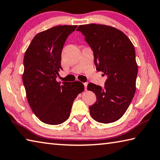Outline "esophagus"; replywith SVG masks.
I'll return each instance as SVG.
<instances>
[{"label": "esophagus", "mask_w": 160, "mask_h": 160, "mask_svg": "<svg viewBox=\"0 0 160 160\" xmlns=\"http://www.w3.org/2000/svg\"><path fill=\"white\" fill-rule=\"evenodd\" d=\"M84 86H85V89L87 90V88H88V82L84 83Z\"/></svg>", "instance_id": "esophagus-1"}]
</instances>
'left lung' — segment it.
Masks as SVG:
<instances>
[{"instance_id": "obj_1", "label": "left lung", "mask_w": 160, "mask_h": 160, "mask_svg": "<svg viewBox=\"0 0 160 160\" xmlns=\"http://www.w3.org/2000/svg\"><path fill=\"white\" fill-rule=\"evenodd\" d=\"M77 31L85 36L92 50L97 70L108 77L103 88L88 84V89L97 97L89 107L90 115L98 122H114L122 117L136 92L138 66L134 47L122 31L109 26L80 25Z\"/></svg>"}]
</instances>
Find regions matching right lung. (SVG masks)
<instances>
[{
	"instance_id": "right-lung-1",
	"label": "right lung",
	"mask_w": 160,
	"mask_h": 160,
	"mask_svg": "<svg viewBox=\"0 0 160 160\" xmlns=\"http://www.w3.org/2000/svg\"><path fill=\"white\" fill-rule=\"evenodd\" d=\"M76 25L57 26L35 36L25 52L23 83L28 104L40 121L52 125L63 123L72 103L85 87L79 81L57 82L62 68V52Z\"/></svg>"
}]
</instances>
